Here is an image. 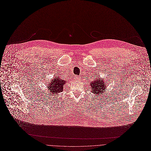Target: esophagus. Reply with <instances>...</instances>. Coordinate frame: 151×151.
Masks as SVG:
<instances>
[{
    "label": "esophagus",
    "mask_w": 151,
    "mask_h": 151,
    "mask_svg": "<svg viewBox=\"0 0 151 151\" xmlns=\"http://www.w3.org/2000/svg\"><path fill=\"white\" fill-rule=\"evenodd\" d=\"M75 79H76L77 80H80V77L76 76V77H75Z\"/></svg>",
    "instance_id": "obj_1"
}]
</instances>
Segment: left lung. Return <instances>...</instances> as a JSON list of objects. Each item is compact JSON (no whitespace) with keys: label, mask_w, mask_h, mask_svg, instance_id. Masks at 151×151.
<instances>
[{"label":"left lung","mask_w":151,"mask_h":151,"mask_svg":"<svg viewBox=\"0 0 151 151\" xmlns=\"http://www.w3.org/2000/svg\"><path fill=\"white\" fill-rule=\"evenodd\" d=\"M92 84H93V86H92V92H93L94 94H97L98 95L100 92H102V93H103V92H104V91H105V88H106V86H107L106 83H104V81L101 80V78H99L97 80H95V81H93V83H92Z\"/></svg>","instance_id":"obj_1"}]
</instances>
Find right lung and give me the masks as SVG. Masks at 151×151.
I'll return each instance as SVG.
<instances>
[{
  "label": "right lung",
  "instance_id": "add662e5",
  "mask_svg": "<svg viewBox=\"0 0 151 151\" xmlns=\"http://www.w3.org/2000/svg\"><path fill=\"white\" fill-rule=\"evenodd\" d=\"M65 84V81L63 80L60 78H55L54 80L50 81L49 84L47 86V88H49V93H50L51 95H55L63 91Z\"/></svg>",
  "mask_w": 151,
  "mask_h": 151
}]
</instances>
